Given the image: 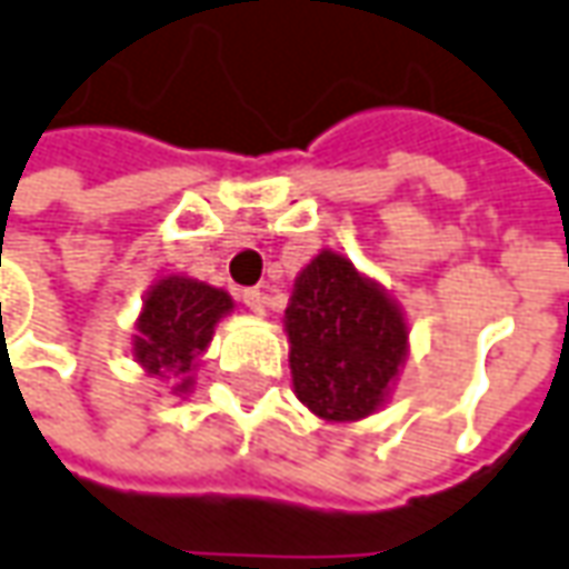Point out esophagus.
<instances>
[{
    "mask_svg": "<svg viewBox=\"0 0 569 569\" xmlns=\"http://www.w3.org/2000/svg\"><path fill=\"white\" fill-rule=\"evenodd\" d=\"M242 301H246V308H249V311H254V315H264V308H268V292L254 286V289H246V292H242Z\"/></svg>",
    "mask_w": 569,
    "mask_h": 569,
    "instance_id": "1",
    "label": "esophagus"
}]
</instances>
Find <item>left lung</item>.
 I'll return each mask as SVG.
<instances>
[{
	"instance_id": "1",
	"label": "left lung",
	"mask_w": 569,
	"mask_h": 569,
	"mask_svg": "<svg viewBox=\"0 0 569 569\" xmlns=\"http://www.w3.org/2000/svg\"><path fill=\"white\" fill-rule=\"evenodd\" d=\"M286 333L296 396L323 420L373 415L408 351L401 311L336 252L299 273Z\"/></svg>"
}]
</instances>
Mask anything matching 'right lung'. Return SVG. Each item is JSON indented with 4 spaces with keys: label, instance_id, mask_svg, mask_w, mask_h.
I'll list each match as a JSON object with an SVG mask.
<instances>
[{
    "label": "right lung",
    "instance_id": "add662e5",
    "mask_svg": "<svg viewBox=\"0 0 569 569\" xmlns=\"http://www.w3.org/2000/svg\"><path fill=\"white\" fill-rule=\"evenodd\" d=\"M233 308V299L187 277H168L154 286L139 315L133 358L146 373L173 382L177 392L192 386V367L208 349L214 323Z\"/></svg>",
    "mask_w": 569,
    "mask_h": 569
}]
</instances>
